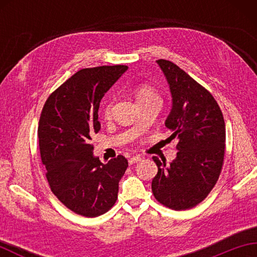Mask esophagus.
<instances>
[{
  "label": "esophagus",
  "instance_id": "34e87169",
  "mask_svg": "<svg viewBox=\"0 0 257 257\" xmlns=\"http://www.w3.org/2000/svg\"><path fill=\"white\" fill-rule=\"evenodd\" d=\"M141 160V157H139V156H135V157H132L129 159V163L130 165H134V163H136V162H138V161H140Z\"/></svg>",
  "mask_w": 257,
  "mask_h": 257
}]
</instances>
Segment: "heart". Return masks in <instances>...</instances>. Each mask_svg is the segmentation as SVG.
Listing matches in <instances>:
<instances>
[{"mask_svg":"<svg viewBox=\"0 0 257 257\" xmlns=\"http://www.w3.org/2000/svg\"><path fill=\"white\" fill-rule=\"evenodd\" d=\"M136 98H137V101L139 102H145V101H149V100H155V99H159V96L156 92V90L152 88L150 85L143 84L140 85L137 89H136ZM112 101L109 100L107 102V105L105 106V114L108 116L110 113V109H111Z\"/></svg>","mask_w":257,"mask_h":257,"instance_id":"heart-1","label":"heart"}]
</instances>
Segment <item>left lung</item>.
<instances>
[{
	"label": "left lung",
	"instance_id": "8db88e82",
	"mask_svg": "<svg viewBox=\"0 0 257 257\" xmlns=\"http://www.w3.org/2000/svg\"><path fill=\"white\" fill-rule=\"evenodd\" d=\"M172 96L166 127L178 139L177 158L170 166L157 157L152 180L155 198L172 210H188L214 188L225 154V122L220 106L203 86L170 61L158 59Z\"/></svg>",
	"mask_w": 257,
	"mask_h": 257
}]
</instances>
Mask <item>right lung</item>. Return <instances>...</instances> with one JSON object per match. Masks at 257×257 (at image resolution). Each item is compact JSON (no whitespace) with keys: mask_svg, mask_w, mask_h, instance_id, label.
Here are the masks:
<instances>
[{"mask_svg":"<svg viewBox=\"0 0 257 257\" xmlns=\"http://www.w3.org/2000/svg\"><path fill=\"white\" fill-rule=\"evenodd\" d=\"M127 69L125 65L80 69L43 107L37 136L46 179L52 192L76 214L99 216L117 201L128 161L119 155L106 165L100 162L90 140L100 130L101 98Z\"/></svg>","mask_w":257,"mask_h":257,"instance_id":"1","label":"right lung"}]
</instances>
